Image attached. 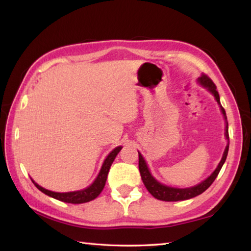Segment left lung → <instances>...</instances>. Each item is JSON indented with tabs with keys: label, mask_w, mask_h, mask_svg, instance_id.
Masks as SVG:
<instances>
[{
	"label": "left lung",
	"mask_w": 251,
	"mask_h": 251,
	"mask_svg": "<svg viewBox=\"0 0 251 251\" xmlns=\"http://www.w3.org/2000/svg\"><path fill=\"white\" fill-rule=\"evenodd\" d=\"M199 82L201 86L205 87L209 92H212L213 96L215 97V99H216V101H217V103L219 104V107H221V110L224 114V118H225V121H226L225 137L228 141H229L226 112H225V109H224L221 104V100H219V95H218V91L216 89V86H215V83L213 82L212 79H210L208 76H206V75H201V76L199 78ZM228 149H229V142H228L225 151H224L223 157H222L221 162H219V164L216 168V170H215L214 172L210 174V176L206 178L205 181H203L200 184H197V185L193 186V187L175 188V187L166 186V185H164V184H161L160 182H157L156 179L151 175L150 171H149V169H148L146 161H144L143 156L141 155V153H139L140 174H141V178L144 183V185H146V187H147V190L153 197H155L156 200L165 201H177L190 200V199H193V197L201 194V193L205 192L210 185H212L213 182L215 181V178L217 177V175L219 173V171H221L222 166L224 165V163H225L226 157L228 154Z\"/></svg>",
	"instance_id": "8db88e82"
}]
</instances>
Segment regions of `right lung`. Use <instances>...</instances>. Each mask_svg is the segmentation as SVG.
<instances>
[{
    "label": "right lung",
    "mask_w": 251,
    "mask_h": 251,
    "mask_svg": "<svg viewBox=\"0 0 251 251\" xmlns=\"http://www.w3.org/2000/svg\"><path fill=\"white\" fill-rule=\"evenodd\" d=\"M122 147H118L109 153V155L105 157L102 166H101V170L98 174V176L95 179V182L91 184L90 186H88L85 190L81 191H76V192H68V193H57V192H51L48 191L46 188L39 186L37 183H35L33 179L34 185L36 186L39 191L43 192L44 194L52 197V199L58 200L61 201H65V203H70V204H82L87 203V201H90L95 200L97 196H98L101 192H102L103 187L105 185V181H107V176L110 170V166H111L112 162L116 159L118 153L120 152Z\"/></svg>",
    "instance_id": "obj_1"
}]
</instances>
